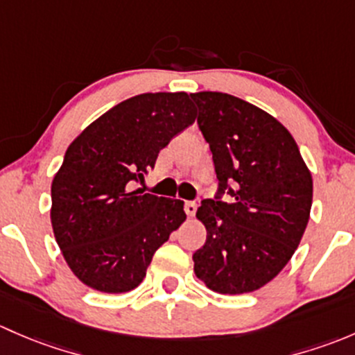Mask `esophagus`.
I'll return each mask as SVG.
<instances>
[{
	"instance_id": "obj_1",
	"label": "esophagus",
	"mask_w": 355,
	"mask_h": 355,
	"mask_svg": "<svg viewBox=\"0 0 355 355\" xmlns=\"http://www.w3.org/2000/svg\"><path fill=\"white\" fill-rule=\"evenodd\" d=\"M196 208H198V205H196V202H186L184 203V211H186V214H188V217H195Z\"/></svg>"
}]
</instances>
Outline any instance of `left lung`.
Here are the masks:
<instances>
[{"label":"left lung","mask_w":355,"mask_h":355,"mask_svg":"<svg viewBox=\"0 0 355 355\" xmlns=\"http://www.w3.org/2000/svg\"><path fill=\"white\" fill-rule=\"evenodd\" d=\"M191 98L220 186L217 200H203L196 211L207 241L193 254L195 275L218 294L258 291L301 243L313 203L311 171L287 128L266 111L222 92ZM225 189L234 204L218 202Z\"/></svg>","instance_id":"1"}]
</instances>
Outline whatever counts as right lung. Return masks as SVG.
Wrapping results in <instances>:
<instances>
[{
    "label": "right lung",
    "mask_w": 355,
    "mask_h": 355,
    "mask_svg": "<svg viewBox=\"0 0 355 355\" xmlns=\"http://www.w3.org/2000/svg\"><path fill=\"white\" fill-rule=\"evenodd\" d=\"M186 92L140 94L119 102L69 144L51 184V224L76 279L105 294L144 282L153 253L186 220L184 202L144 195L157 155L191 126Z\"/></svg>",
    "instance_id": "add662e5"
}]
</instances>
